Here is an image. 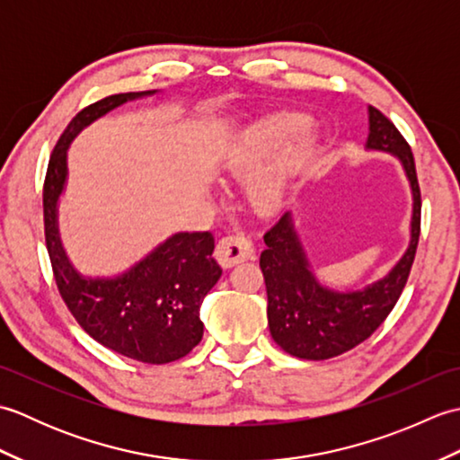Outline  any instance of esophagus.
<instances>
[{"label": "esophagus", "mask_w": 460, "mask_h": 460, "mask_svg": "<svg viewBox=\"0 0 460 460\" xmlns=\"http://www.w3.org/2000/svg\"><path fill=\"white\" fill-rule=\"evenodd\" d=\"M255 257V247L252 243L243 235H227L223 237L217 247H215V259L219 261V265L225 269H231L239 265L243 261H249Z\"/></svg>", "instance_id": "1"}]
</instances>
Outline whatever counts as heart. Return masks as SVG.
Listing matches in <instances>:
<instances>
[{"label":"heart","mask_w":460,"mask_h":460,"mask_svg":"<svg viewBox=\"0 0 460 460\" xmlns=\"http://www.w3.org/2000/svg\"><path fill=\"white\" fill-rule=\"evenodd\" d=\"M310 126L305 114H277L249 126L223 154L221 165L233 178L258 170L279 149L283 152L265 169L251 175L247 198L259 211H275L288 199L298 175L316 158L320 142L314 134H299ZM301 138L298 139L297 136ZM296 137V141L294 138ZM294 139L296 142L292 143ZM290 141L289 145L288 142ZM288 144V146L286 144ZM288 148L285 149L284 146Z\"/></svg>","instance_id":"obj_1"}]
</instances>
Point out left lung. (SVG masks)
<instances>
[{
	"instance_id": "left-lung-1",
	"label": "left lung",
	"mask_w": 460,
	"mask_h": 460,
	"mask_svg": "<svg viewBox=\"0 0 460 460\" xmlns=\"http://www.w3.org/2000/svg\"><path fill=\"white\" fill-rule=\"evenodd\" d=\"M367 119L366 150L392 154L402 164L411 188L409 245L387 275L371 285L334 290L322 285L312 270L292 211L282 215L275 227L265 233L267 247L261 252V270L267 285L270 336L295 358L328 359L367 340L394 310L413 265L421 229V191L413 154L394 122L374 106H367Z\"/></svg>"
}]
</instances>
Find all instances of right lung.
<instances>
[{"mask_svg": "<svg viewBox=\"0 0 460 460\" xmlns=\"http://www.w3.org/2000/svg\"><path fill=\"white\" fill-rule=\"evenodd\" d=\"M158 91L122 93L86 106L68 122L47 168L43 188L45 241L58 292L81 328L99 344L144 364H170L203 338L199 306L221 277L208 231L173 233L120 275L84 277L75 269L58 231L68 146L86 126L119 106Z\"/></svg>", "mask_w": 460, "mask_h": 460, "instance_id": "obj_1", "label": "right lung"}]
</instances>
